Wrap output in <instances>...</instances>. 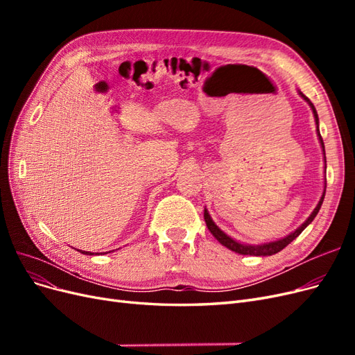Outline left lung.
<instances>
[{"label": "left lung", "mask_w": 355, "mask_h": 355, "mask_svg": "<svg viewBox=\"0 0 355 355\" xmlns=\"http://www.w3.org/2000/svg\"><path fill=\"white\" fill-rule=\"evenodd\" d=\"M299 94L302 96V98L309 103L311 110H313V114H314V118H315V124H317L318 139H320L321 148H323V153H324V144H323V139H321V135H320V130H318V115H317V111H315V108H314V105L311 103V101L306 98L305 94H302L300 92H299ZM324 155H326V154H324ZM324 194H326V189H324V192H323V196H321V198H320V201H318V204H317V207L314 209V211L309 214V218H308L302 225H300V227H299L296 231H293L292 234H288L287 237H284V239H280V240H277V241H271V243H265V244L250 245V244H241V243H239V241L232 240L231 237H228V235L225 234V232L218 227L216 223H214V222L211 220L210 214H209V211H207L206 209H204V220H206L207 228H209V231L213 234V237L216 239L222 245L228 247L230 250H232V252H235V253H239V254H250V256H271V254H275V253H278L280 250H283L287 244L292 243V241L297 237V235H299L300 232H302L311 222L314 220V218L317 216V213H318V210H320V207H321V204H323Z\"/></svg>", "instance_id": "obj_1"}]
</instances>
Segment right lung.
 Returning <instances> with one entry per match:
<instances>
[{
  "label": "right lung",
  "instance_id": "right-lung-1",
  "mask_svg": "<svg viewBox=\"0 0 355 355\" xmlns=\"http://www.w3.org/2000/svg\"><path fill=\"white\" fill-rule=\"evenodd\" d=\"M81 253H84V254H94V253H92V252H83V250H80Z\"/></svg>",
  "mask_w": 355,
  "mask_h": 355
}]
</instances>
